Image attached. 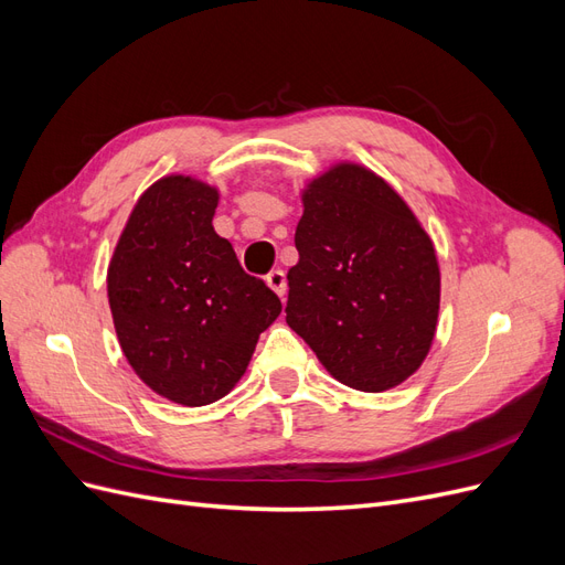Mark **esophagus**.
Returning a JSON list of instances; mask_svg holds the SVG:
<instances>
[{"instance_id":"obj_1","label":"esophagus","mask_w":565,"mask_h":565,"mask_svg":"<svg viewBox=\"0 0 565 565\" xmlns=\"http://www.w3.org/2000/svg\"><path fill=\"white\" fill-rule=\"evenodd\" d=\"M266 282H268V287L273 289V292H276L280 299L285 297V292H287V280H285V270H280V268H273L268 276H266Z\"/></svg>"}]
</instances>
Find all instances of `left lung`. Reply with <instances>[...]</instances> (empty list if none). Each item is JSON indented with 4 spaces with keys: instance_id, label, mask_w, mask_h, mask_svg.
<instances>
[{
    "instance_id": "8db88e82",
    "label": "left lung",
    "mask_w": 565,
    "mask_h": 565,
    "mask_svg": "<svg viewBox=\"0 0 565 565\" xmlns=\"http://www.w3.org/2000/svg\"><path fill=\"white\" fill-rule=\"evenodd\" d=\"M287 324L334 380L380 393L431 349L440 273L431 237L393 188L339 164L303 191Z\"/></svg>"
}]
</instances>
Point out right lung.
I'll return each mask as SVG.
<instances>
[{
    "instance_id": "obj_1",
    "label": "right lung",
    "mask_w": 565,
    "mask_h": 565,
    "mask_svg": "<svg viewBox=\"0 0 565 565\" xmlns=\"http://www.w3.org/2000/svg\"><path fill=\"white\" fill-rule=\"evenodd\" d=\"M218 193L191 177L152 183L115 247L108 299L129 365L160 396L210 405L243 377L259 334L282 311L243 270L212 218Z\"/></svg>"
}]
</instances>
